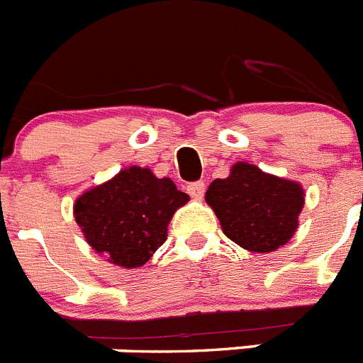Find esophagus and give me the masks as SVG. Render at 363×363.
I'll return each mask as SVG.
<instances>
[{
  "label": "esophagus",
  "instance_id": "34e87169",
  "mask_svg": "<svg viewBox=\"0 0 363 363\" xmlns=\"http://www.w3.org/2000/svg\"><path fill=\"white\" fill-rule=\"evenodd\" d=\"M187 192L194 200H201L205 194V184L203 182H194V184L187 185Z\"/></svg>",
  "mask_w": 363,
  "mask_h": 363
}]
</instances>
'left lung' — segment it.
<instances>
[{"instance_id":"8db88e82","label":"left lung","mask_w":363,"mask_h":363,"mask_svg":"<svg viewBox=\"0 0 363 363\" xmlns=\"http://www.w3.org/2000/svg\"><path fill=\"white\" fill-rule=\"evenodd\" d=\"M205 201L227 238L251 252H272L296 233L306 191L298 182L238 162L227 178L209 185Z\"/></svg>"}]
</instances>
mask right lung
<instances>
[{
	"label": "right lung",
	"mask_w": 363,
	"mask_h": 363,
	"mask_svg": "<svg viewBox=\"0 0 363 363\" xmlns=\"http://www.w3.org/2000/svg\"><path fill=\"white\" fill-rule=\"evenodd\" d=\"M187 201L171 178L133 165L76 198L74 218L99 256L136 269L162 247L169 221Z\"/></svg>",
	"instance_id": "add662e5"
}]
</instances>
